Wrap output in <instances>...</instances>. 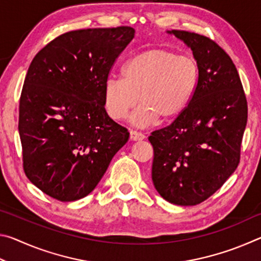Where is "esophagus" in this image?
I'll return each mask as SVG.
<instances>
[{
    "label": "esophagus",
    "instance_id": "34e87169",
    "mask_svg": "<svg viewBox=\"0 0 261 261\" xmlns=\"http://www.w3.org/2000/svg\"><path fill=\"white\" fill-rule=\"evenodd\" d=\"M144 138H145V136L141 134V132L130 130V139L131 140H143Z\"/></svg>",
    "mask_w": 261,
    "mask_h": 261
}]
</instances>
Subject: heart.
Listing matches in <instances>:
<instances>
[{"instance_id":"obj_1","label":"heart","mask_w":261,"mask_h":261,"mask_svg":"<svg viewBox=\"0 0 261 261\" xmlns=\"http://www.w3.org/2000/svg\"><path fill=\"white\" fill-rule=\"evenodd\" d=\"M200 64L196 59L167 48L140 51L125 62L122 78L110 77L103 85V106L113 120H123L141 103L130 121L138 127L171 122L192 102L199 87Z\"/></svg>"}]
</instances>
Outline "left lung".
<instances>
[{
  "instance_id": "8db88e82",
  "label": "left lung",
  "mask_w": 261,
  "mask_h": 261,
  "mask_svg": "<svg viewBox=\"0 0 261 261\" xmlns=\"http://www.w3.org/2000/svg\"><path fill=\"white\" fill-rule=\"evenodd\" d=\"M166 33L192 50L201 77L188 109L148 137L154 151L152 180L165 200L194 206L218 191L240 163L246 98L235 64L214 41L187 31Z\"/></svg>"
}]
</instances>
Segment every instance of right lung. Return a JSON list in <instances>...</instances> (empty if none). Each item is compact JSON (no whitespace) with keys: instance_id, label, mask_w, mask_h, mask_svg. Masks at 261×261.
<instances>
[{"instance_id":"1","label":"right lung","mask_w":261,"mask_h":261,"mask_svg":"<svg viewBox=\"0 0 261 261\" xmlns=\"http://www.w3.org/2000/svg\"><path fill=\"white\" fill-rule=\"evenodd\" d=\"M134 37L127 26L71 31L31 62L19 101L24 170L49 197L90 194L129 139L106 113L103 85Z\"/></svg>"}]
</instances>
